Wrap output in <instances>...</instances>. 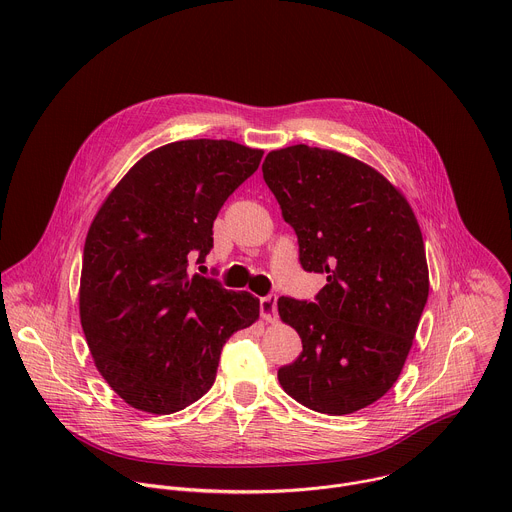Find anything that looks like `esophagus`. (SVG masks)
Listing matches in <instances>:
<instances>
[{
    "instance_id": "1",
    "label": "esophagus",
    "mask_w": 512,
    "mask_h": 512,
    "mask_svg": "<svg viewBox=\"0 0 512 512\" xmlns=\"http://www.w3.org/2000/svg\"><path fill=\"white\" fill-rule=\"evenodd\" d=\"M259 310H261V318L265 322H275L277 320V298L275 296H267L259 300Z\"/></svg>"
}]
</instances>
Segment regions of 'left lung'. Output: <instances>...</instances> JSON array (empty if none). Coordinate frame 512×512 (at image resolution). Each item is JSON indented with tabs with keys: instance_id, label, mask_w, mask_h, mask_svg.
Listing matches in <instances>:
<instances>
[{
	"instance_id": "left-lung-1",
	"label": "left lung",
	"mask_w": 512,
	"mask_h": 512,
	"mask_svg": "<svg viewBox=\"0 0 512 512\" xmlns=\"http://www.w3.org/2000/svg\"><path fill=\"white\" fill-rule=\"evenodd\" d=\"M261 170L298 235L302 267L328 281L316 304L277 300L304 346L277 371L279 385L318 413L369 407L399 379L429 294L415 212L379 170L334 150L289 145Z\"/></svg>"
}]
</instances>
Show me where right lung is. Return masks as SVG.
Wrapping results in <instances>:
<instances>
[{"instance_id":"add662e5","label":"right lung","mask_w":512,"mask_h":512,"mask_svg":"<svg viewBox=\"0 0 512 512\" xmlns=\"http://www.w3.org/2000/svg\"><path fill=\"white\" fill-rule=\"evenodd\" d=\"M263 150L186 139L145 154L99 206L87 233L81 326L95 367L133 409L170 415L216 379L223 344L259 320V300L188 273L212 249L225 200Z\"/></svg>"}]
</instances>
